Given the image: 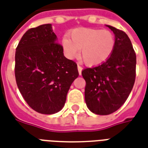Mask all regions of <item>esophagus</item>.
<instances>
[{
  "mask_svg": "<svg viewBox=\"0 0 148 148\" xmlns=\"http://www.w3.org/2000/svg\"><path fill=\"white\" fill-rule=\"evenodd\" d=\"M77 70H78L79 74L81 75V74H82V67L80 65H77Z\"/></svg>",
  "mask_w": 148,
  "mask_h": 148,
  "instance_id": "1",
  "label": "esophagus"
}]
</instances>
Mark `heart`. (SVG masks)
I'll list each match as a JSON object with an SVG mask.
<instances>
[{
  "label": "heart",
  "mask_w": 148,
  "mask_h": 148,
  "mask_svg": "<svg viewBox=\"0 0 148 148\" xmlns=\"http://www.w3.org/2000/svg\"><path fill=\"white\" fill-rule=\"evenodd\" d=\"M66 57L73 59L77 55L88 66L99 65L109 59L115 46V38L109 30L92 28L74 29L71 38L64 36L62 40Z\"/></svg>",
  "instance_id": "heart-1"
}]
</instances>
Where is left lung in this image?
Masks as SVG:
<instances>
[{
	"label": "left lung",
	"instance_id": "8db88e82",
	"mask_svg": "<svg viewBox=\"0 0 148 148\" xmlns=\"http://www.w3.org/2000/svg\"><path fill=\"white\" fill-rule=\"evenodd\" d=\"M114 34L115 46L109 59L100 65L85 68V99L88 109L108 115L121 108L132 89L136 78V52L128 35L108 26Z\"/></svg>",
	"mask_w": 148,
	"mask_h": 148
}]
</instances>
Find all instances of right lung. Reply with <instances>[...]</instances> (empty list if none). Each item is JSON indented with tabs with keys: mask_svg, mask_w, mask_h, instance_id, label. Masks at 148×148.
<instances>
[{
	"mask_svg": "<svg viewBox=\"0 0 148 148\" xmlns=\"http://www.w3.org/2000/svg\"><path fill=\"white\" fill-rule=\"evenodd\" d=\"M51 24L30 28L16 51L15 76L18 90L33 110L44 114L60 111L78 77L77 63L63 55Z\"/></svg>",
	"mask_w": 148,
	"mask_h": 148,
	"instance_id": "right-lung-1",
	"label": "right lung"
}]
</instances>
